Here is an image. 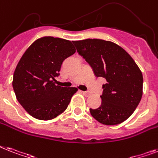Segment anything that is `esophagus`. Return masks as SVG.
Instances as JSON below:
<instances>
[{
  "label": "esophagus",
  "mask_w": 158,
  "mask_h": 158,
  "mask_svg": "<svg viewBox=\"0 0 158 158\" xmlns=\"http://www.w3.org/2000/svg\"><path fill=\"white\" fill-rule=\"evenodd\" d=\"M80 92H81L83 94L86 95V96H88V95H90V92H83V91H80Z\"/></svg>",
  "instance_id": "34e87169"
}]
</instances>
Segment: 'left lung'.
Instances as JSON below:
<instances>
[{"label":"left lung","mask_w":158,"mask_h":158,"mask_svg":"<svg viewBox=\"0 0 158 158\" xmlns=\"http://www.w3.org/2000/svg\"><path fill=\"white\" fill-rule=\"evenodd\" d=\"M77 52L103 77L101 105L90 109L92 116L104 125H117L132 114L143 94V75L133 58L117 44L100 39L75 40Z\"/></svg>","instance_id":"8db88e82"}]
</instances>
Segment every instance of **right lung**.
I'll return each instance as SVG.
<instances>
[{
	"mask_svg": "<svg viewBox=\"0 0 158 158\" xmlns=\"http://www.w3.org/2000/svg\"><path fill=\"white\" fill-rule=\"evenodd\" d=\"M75 52L73 41L44 36L33 42L17 65L13 88L20 105L33 118L50 120L66 110L76 88H63L53 81L61 64Z\"/></svg>",
	"mask_w": 158,
	"mask_h": 158,
	"instance_id": "add662e5",
	"label": "right lung"
}]
</instances>
